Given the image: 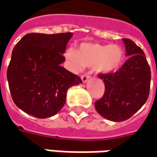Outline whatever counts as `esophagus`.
<instances>
[{"label": "esophagus", "mask_w": 157, "mask_h": 157, "mask_svg": "<svg viewBox=\"0 0 157 157\" xmlns=\"http://www.w3.org/2000/svg\"><path fill=\"white\" fill-rule=\"evenodd\" d=\"M81 79H82L83 83H86L88 79H90V76L87 74H84L81 76Z\"/></svg>", "instance_id": "1"}]
</instances>
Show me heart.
<instances>
[{
    "label": "heart",
    "instance_id": "b5f03b06",
    "mask_svg": "<svg viewBox=\"0 0 157 157\" xmlns=\"http://www.w3.org/2000/svg\"><path fill=\"white\" fill-rule=\"evenodd\" d=\"M71 67L80 71L84 67H94L101 74H113L123 65L124 52L118 45L83 42L77 51L68 48L64 53Z\"/></svg>",
    "mask_w": 157,
    "mask_h": 157
}]
</instances>
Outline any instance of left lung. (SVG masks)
<instances>
[{
  "mask_svg": "<svg viewBox=\"0 0 157 157\" xmlns=\"http://www.w3.org/2000/svg\"><path fill=\"white\" fill-rule=\"evenodd\" d=\"M125 56H130L113 74H100L105 92L94 106L101 117L114 122L124 121L144 105L150 88L151 72L142 49L129 39H123Z\"/></svg>",
  "mask_w": 157,
  "mask_h": 157,
  "instance_id": "1",
  "label": "left lung"
}]
</instances>
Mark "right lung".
Here are the masks:
<instances>
[{
	"label": "right lung",
	"mask_w": 157,
	"mask_h": 157,
	"mask_svg": "<svg viewBox=\"0 0 157 157\" xmlns=\"http://www.w3.org/2000/svg\"><path fill=\"white\" fill-rule=\"evenodd\" d=\"M72 35L28 33L13 48L7 78L15 104L25 113L38 118L57 114L65 103L68 89L82 83L61 66Z\"/></svg>",
	"instance_id": "add662e5"
}]
</instances>
